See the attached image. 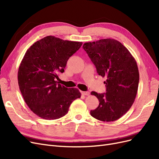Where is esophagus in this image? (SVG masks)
<instances>
[{"label":"esophagus","instance_id":"34e87169","mask_svg":"<svg viewBox=\"0 0 159 159\" xmlns=\"http://www.w3.org/2000/svg\"><path fill=\"white\" fill-rule=\"evenodd\" d=\"M81 93L82 94V95H89V91H81Z\"/></svg>","mask_w":159,"mask_h":159}]
</instances>
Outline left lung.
<instances>
[{"instance_id":"obj_1","label":"left lung","mask_w":159,"mask_h":159,"mask_svg":"<svg viewBox=\"0 0 159 159\" xmlns=\"http://www.w3.org/2000/svg\"><path fill=\"white\" fill-rule=\"evenodd\" d=\"M83 48L98 74L106 78V93H91L99 103L90 114L99 121H116L128 111L136 98L139 81L137 62L121 42L111 38L86 42Z\"/></svg>"}]
</instances>
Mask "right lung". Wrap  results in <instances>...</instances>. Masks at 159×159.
I'll list each match as a JSON object with an SVG mask.
<instances>
[{"instance_id": "right-lung-1", "label": "right lung", "mask_w": 159, "mask_h": 159, "mask_svg": "<svg viewBox=\"0 0 159 159\" xmlns=\"http://www.w3.org/2000/svg\"><path fill=\"white\" fill-rule=\"evenodd\" d=\"M81 45L48 36L27 50L18 68V85L26 103L38 117L46 120L64 117L71 103L81 97L78 89L67 88L56 80Z\"/></svg>"}]
</instances>
